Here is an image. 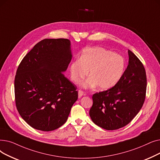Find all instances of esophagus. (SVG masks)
<instances>
[{
    "mask_svg": "<svg viewBox=\"0 0 160 160\" xmlns=\"http://www.w3.org/2000/svg\"><path fill=\"white\" fill-rule=\"evenodd\" d=\"M85 94L82 90H78V96H79V98H81L82 96H85Z\"/></svg>",
    "mask_w": 160,
    "mask_h": 160,
    "instance_id": "esophagus-1",
    "label": "esophagus"
}]
</instances>
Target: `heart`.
I'll return each mask as SVG.
<instances>
[{
	"mask_svg": "<svg viewBox=\"0 0 160 160\" xmlns=\"http://www.w3.org/2000/svg\"><path fill=\"white\" fill-rule=\"evenodd\" d=\"M126 68L124 58L111 51L100 47L88 48L82 51L79 59L70 65L72 80L78 83L88 74L90 77L82 83L87 88L105 90L115 86Z\"/></svg>",
	"mask_w": 160,
	"mask_h": 160,
	"instance_id": "heart-1",
	"label": "heart"
}]
</instances>
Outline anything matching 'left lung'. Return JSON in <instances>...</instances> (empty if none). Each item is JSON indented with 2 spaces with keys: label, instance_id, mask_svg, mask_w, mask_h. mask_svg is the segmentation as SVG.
<instances>
[{
  "label": "left lung",
  "instance_id": "left-lung-1",
  "mask_svg": "<svg viewBox=\"0 0 160 160\" xmlns=\"http://www.w3.org/2000/svg\"><path fill=\"white\" fill-rule=\"evenodd\" d=\"M128 55V65L119 81L111 88L92 96L90 117L94 124L105 130H115L128 124L145 100V69L130 50Z\"/></svg>",
  "mask_w": 160,
  "mask_h": 160
}]
</instances>
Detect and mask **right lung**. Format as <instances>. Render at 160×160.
Here are the masks:
<instances>
[{"label": "right lung", "instance_id": "obj_1", "mask_svg": "<svg viewBox=\"0 0 160 160\" xmlns=\"http://www.w3.org/2000/svg\"><path fill=\"white\" fill-rule=\"evenodd\" d=\"M72 58L68 39H44L36 44L18 66L14 81L18 111L36 130L62 126L78 98L75 85L63 73Z\"/></svg>", "mask_w": 160, "mask_h": 160}]
</instances>
